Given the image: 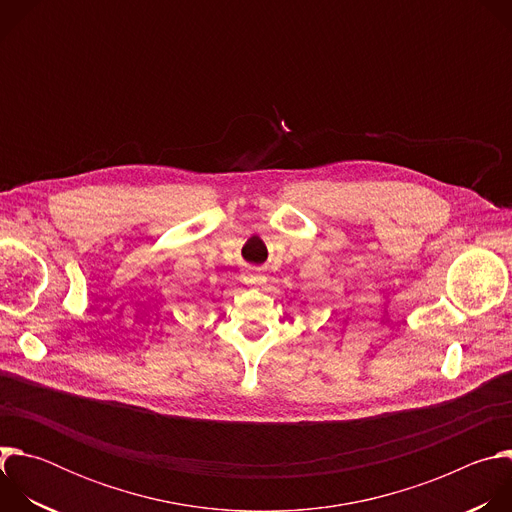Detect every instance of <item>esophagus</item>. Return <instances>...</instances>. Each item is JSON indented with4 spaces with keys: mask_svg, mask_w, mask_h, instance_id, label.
<instances>
[{
    "mask_svg": "<svg viewBox=\"0 0 512 512\" xmlns=\"http://www.w3.org/2000/svg\"><path fill=\"white\" fill-rule=\"evenodd\" d=\"M243 281H245V285H249V287H265L267 277H265L257 267H249V269L245 271V275H243Z\"/></svg>",
    "mask_w": 512,
    "mask_h": 512,
    "instance_id": "esophagus-1",
    "label": "esophagus"
}]
</instances>
